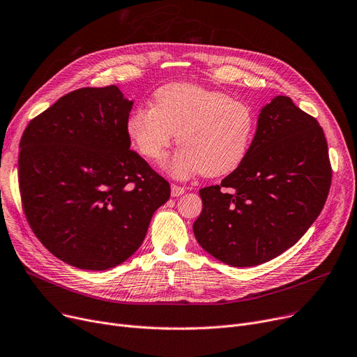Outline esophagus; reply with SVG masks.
<instances>
[{"label": "esophagus", "mask_w": 357, "mask_h": 357, "mask_svg": "<svg viewBox=\"0 0 357 357\" xmlns=\"http://www.w3.org/2000/svg\"><path fill=\"white\" fill-rule=\"evenodd\" d=\"M185 188L183 186H179V185H175V183H172L171 185V194H172V197H181V195H183L185 194Z\"/></svg>", "instance_id": "34e87169"}]
</instances>
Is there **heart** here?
Returning a JSON list of instances; mask_svg holds the SVG:
<instances>
[{
  "instance_id": "heart-1",
  "label": "heart",
  "mask_w": 357,
  "mask_h": 357,
  "mask_svg": "<svg viewBox=\"0 0 357 357\" xmlns=\"http://www.w3.org/2000/svg\"><path fill=\"white\" fill-rule=\"evenodd\" d=\"M253 108L229 93L194 84H169L153 96V107H137L126 123L127 136L147 160H159L181 146L162 169L176 179L233 172L248 156L255 131Z\"/></svg>"
}]
</instances>
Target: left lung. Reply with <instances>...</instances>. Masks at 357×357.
Here are the masks:
<instances>
[{"mask_svg":"<svg viewBox=\"0 0 357 357\" xmlns=\"http://www.w3.org/2000/svg\"><path fill=\"white\" fill-rule=\"evenodd\" d=\"M331 185L324 131L289 97L261 108L248 156L199 190V246L222 264L256 266L284 253L320 215Z\"/></svg>","mask_w":357,"mask_h":357,"instance_id":"left-lung-1","label":"left lung"}]
</instances>
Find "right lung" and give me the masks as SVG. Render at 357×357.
Wrapping results in <instances>:
<instances>
[{"label": "right lung", "mask_w": 357, "mask_h": 357, "mask_svg": "<svg viewBox=\"0 0 357 357\" xmlns=\"http://www.w3.org/2000/svg\"><path fill=\"white\" fill-rule=\"evenodd\" d=\"M133 101L119 86L81 88L33 119L20 140L23 210L65 264L107 271L133 255L171 186L130 150Z\"/></svg>", "instance_id": "obj_1"}]
</instances>
